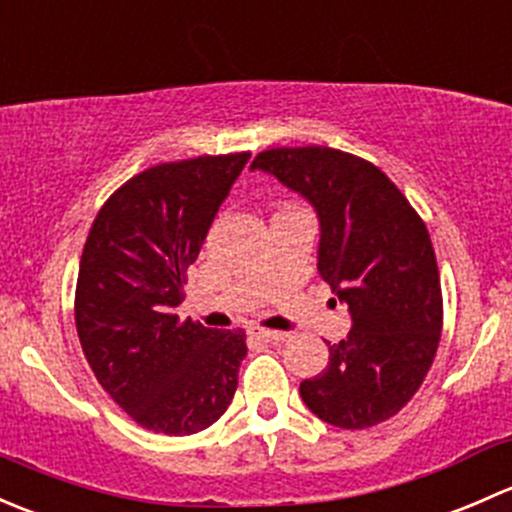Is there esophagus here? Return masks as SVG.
I'll return each mask as SVG.
<instances>
[{"label": "esophagus", "instance_id": "esophagus-1", "mask_svg": "<svg viewBox=\"0 0 512 512\" xmlns=\"http://www.w3.org/2000/svg\"><path fill=\"white\" fill-rule=\"evenodd\" d=\"M247 334H250V337H255V339H262V342H282V339L287 337L285 332H275V329L257 327V324L247 327Z\"/></svg>", "mask_w": 512, "mask_h": 512}]
</instances>
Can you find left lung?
Instances as JSON below:
<instances>
[{
    "mask_svg": "<svg viewBox=\"0 0 512 512\" xmlns=\"http://www.w3.org/2000/svg\"><path fill=\"white\" fill-rule=\"evenodd\" d=\"M267 170L314 205L319 275L352 312L329 364L299 384L307 409L347 431L396 416L426 379L443 329L436 252L421 215L374 163L327 146L270 148Z\"/></svg>",
    "mask_w": 512,
    "mask_h": 512,
    "instance_id": "obj_1",
    "label": "left lung"
}]
</instances>
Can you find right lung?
<instances>
[{
    "instance_id": "right-lung-1",
    "label": "right lung",
    "mask_w": 512,
    "mask_h": 512,
    "mask_svg": "<svg viewBox=\"0 0 512 512\" xmlns=\"http://www.w3.org/2000/svg\"><path fill=\"white\" fill-rule=\"evenodd\" d=\"M247 160L245 151L146 168L103 203L86 237L74 299L81 349L103 391L153 433L203 431L235 396L245 332L205 329L175 307Z\"/></svg>"
}]
</instances>
